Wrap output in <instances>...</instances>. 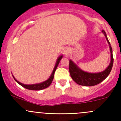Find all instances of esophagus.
<instances>
[{
  "instance_id": "1",
  "label": "esophagus",
  "mask_w": 121,
  "mask_h": 121,
  "mask_svg": "<svg viewBox=\"0 0 121 121\" xmlns=\"http://www.w3.org/2000/svg\"><path fill=\"white\" fill-rule=\"evenodd\" d=\"M69 50L68 49L64 50V54L65 55V56H68V55L69 54Z\"/></svg>"
}]
</instances>
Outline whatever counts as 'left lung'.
Segmentation results:
<instances>
[{
    "label": "left lung",
    "instance_id": "1",
    "mask_svg": "<svg viewBox=\"0 0 121 121\" xmlns=\"http://www.w3.org/2000/svg\"><path fill=\"white\" fill-rule=\"evenodd\" d=\"M102 33L104 34L106 39L108 41V44H109V48H110L111 52V63L109 65L106 69L104 71L101 72L99 73H89L81 70L80 68L77 67L76 65L72 61L69 60V71L71 77L73 80L75 81L76 83L80 85L83 86H94V85H97L99 84L102 81H103L110 73L112 68L113 66V58L112 55V50L111 46L110 43L107 38V35L104 30H102Z\"/></svg>",
    "mask_w": 121,
    "mask_h": 121
}]
</instances>
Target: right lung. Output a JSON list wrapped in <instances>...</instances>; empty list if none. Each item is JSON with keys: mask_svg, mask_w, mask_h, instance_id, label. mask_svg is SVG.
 I'll return each instance as SVG.
<instances>
[{"mask_svg": "<svg viewBox=\"0 0 121 121\" xmlns=\"http://www.w3.org/2000/svg\"><path fill=\"white\" fill-rule=\"evenodd\" d=\"M62 57L63 56H60L58 58V59H57V62H56V65H55V67L54 68L53 71V73H52V75H51L50 77L48 79V80H47V81H44V82H41V83H40V84H32V85H26V84H23L22 83H21V82H19V81H17V80H16V79L15 78L13 77V78H14V80H15L17 82L18 84H20L21 86H22L23 87L25 88L26 89H28V90H43V89H44V88H47L48 86H50V85L51 84H52V81H53V78H54V73H55V71H56V69H57V66H58V64H59L60 61L61 59L62 58Z\"/></svg>", "mask_w": 121, "mask_h": 121, "instance_id": "right-lung-1", "label": "right lung"}]
</instances>
